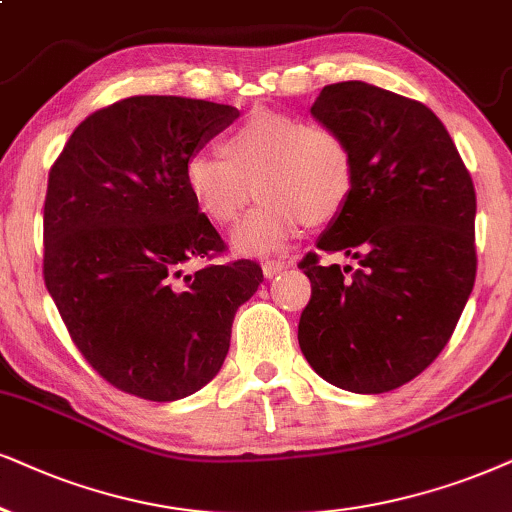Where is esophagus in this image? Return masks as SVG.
I'll list each match as a JSON object with an SVG mask.
<instances>
[{
  "mask_svg": "<svg viewBox=\"0 0 512 512\" xmlns=\"http://www.w3.org/2000/svg\"><path fill=\"white\" fill-rule=\"evenodd\" d=\"M283 269H288V264L286 262H281V260H269V262H264L262 264V274L267 276V278H274L276 274H281Z\"/></svg>",
  "mask_w": 512,
  "mask_h": 512,
  "instance_id": "34e87169",
  "label": "esophagus"
}]
</instances>
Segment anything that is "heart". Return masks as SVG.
Segmentation results:
<instances>
[{
    "instance_id": "obj_1",
    "label": "heart",
    "mask_w": 512,
    "mask_h": 512,
    "mask_svg": "<svg viewBox=\"0 0 512 512\" xmlns=\"http://www.w3.org/2000/svg\"><path fill=\"white\" fill-rule=\"evenodd\" d=\"M222 151L193 153L184 181L196 210L217 226L234 224L252 191L260 193L264 203L231 238L241 255L286 250L309 222L340 217L352 198V146L328 122L257 108L226 134Z\"/></svg>"
}]
</instances>
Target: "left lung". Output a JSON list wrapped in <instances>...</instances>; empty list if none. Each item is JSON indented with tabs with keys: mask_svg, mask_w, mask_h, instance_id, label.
Segmentation results:
<instances>
[{
	"mask_svg": "<svg viewBox=\"0 0 512 512\" xmlns=\"http://www.w3.org/2000/svg\"><path fill=\"white\" fill-rule=\"evenodd\" d=\"M312 115L345 134L357 163L347 208L309 252L312 300L297 340L323 380L357 394L397 390L439 357L475 286V186L442 120L373 84H328Z\"/></svg>",
	"mask_w": 512,
	"mask_h": 512,
	"instance_id": "1",
	"label": "left lung"
}]
</instances>
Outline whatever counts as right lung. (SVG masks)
<instances>
[{"label": "right lung", "mask_w": 512, "mask_h": 512, "mask_svg": "<svg viewBox=\"0 0 512 512\" xmlns=\"http://www.w3.org/2000/svg\"><path fill=\"white\" fill-rule=\"evenodd\" d=\"M236 118L224 103L129 96L82 120L51 165L44 283L89 366L134 397L177 401L208 385L236 309L262 283L250 260L184 274L226 248L184 165Z\"/></svg>", "instance_id": "1"}]
</instances>
